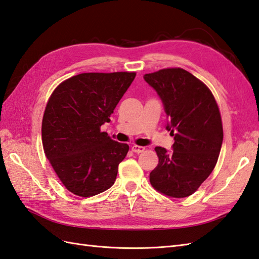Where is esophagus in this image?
<instances>
[{"label":"esophagus","instance_id":"1","mask_svg":"<svg viewBox=\"0 0 259 259\" xmlns=\"http://www.w3.org/2000/svg\"><path fill=\"white\" fill-rule=\"evenodd\" d=\"M131 149H133V151H134V152L140 153V152H142V151L145 150V147H141V146H137V145H134V146H133V148H131Z\"/></svg>","mask_w":259,"mask_h":259}]
</instances>
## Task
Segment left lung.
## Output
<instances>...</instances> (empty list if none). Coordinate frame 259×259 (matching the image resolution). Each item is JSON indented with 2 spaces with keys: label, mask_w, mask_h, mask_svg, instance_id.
<instances>
[{
  "label": "left lung",
  "mask_w": 259,
  "mask_h": 259,
  "mask_svg": "<svg viewBox=\"0 0 259 259\" xmlns=\"http://www.w3.org/2000/svg\"><path fill=\"white\" fill-rule=\"evenodd\" d=\"M161 99L172 151L156 147L158 166L150 184L161 194L184 198L194 194L216 166L223 145L221 112L211 91L188 71L162 69L144 75Z\"/></svg>",
  "instance_id": "left-lung-1"
}]
</instances>
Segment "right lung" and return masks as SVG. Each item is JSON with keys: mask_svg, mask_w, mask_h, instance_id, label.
I'll use <instances>...</instances> for the list:
<instances>
[{"mask_svg": "<svg viewBox=\"0 0 259 259\" xmlns=\"http://www.w3.org/2000/svg\"><path fill=\"white\" fill-rule=\"evenodd\" d=\"M135 72L81 73L53 91L42 120L47 158L65 188L91 197L111 187L129 146L113 141L100 126L135 79Z\"/></svg>", "mask_w": 259, "mask_h": 259, "instance_id": "add662e5", "label": "right lung"}]
</instances>
